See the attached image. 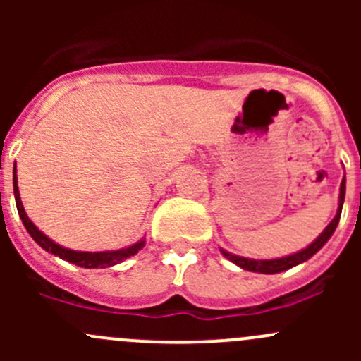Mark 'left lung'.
<instances>
[{"instance_id": "1", "label": "left lung", "mask_w": 361, "mask_h": 361, "mask_svg": "<svg viewBox=\"0 0 361 361\" xmlns=\"http://www.w3.org/2000/svg\"><path fill=\"white\" fill-rule=\"evenodd\" d=\"M344 197H345V174L341 181V188H338V207L337 213L334 216V220L323 228L322 234L314 239L309 246H305L304 250L297 251V253L286 255V257H279V258H271V260H257V258H246L241 257V255H234L231 251L220 248L221 255H224L227 260H231L232 264H235L238 267L245 269V271L250 272H258V274H278V272L288 271V269L295 267L298 264H304L305 260L312 257V255L318 253L323 246L329 243V239L332 238V234L336 232L338 220H341V213H342V204H344Z\"/></svg>"}]
</instances>
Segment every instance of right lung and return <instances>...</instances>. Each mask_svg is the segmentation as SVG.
Returning a JSON list of instances; mask_svg holds the SVG:
<instances>
[{"label": "right lung", "mask_w": 361, "mask_h": 361, "mask_svg": "<svg viewBox=\"0 0 361 361\" xmlns=\"http://www.w3.org/2000/svg\"><path fill=\"white\" fill-rule=\"evenodd\" d=\"M13 195H16V204H17V211H19V216L23 220L25 231L29 232L35 243L38 246H42L43 250L49 251V253L56 255V257L63 258V260L69 262V264H75L78 267H85V269H104V267H111V265L120 264V262L127 260V258L134 257L141 248H145V238L140 239L134 245L127 246V248H120V250H108V251H76V250H69L64 248V246L57 245L56 241L49 238L47 234H43L31 220L25 214V209L23 206V201H20V194H19V185H17V167H13Z\"/></svg>", "instance_id": "add662e5"}]
</instances>
